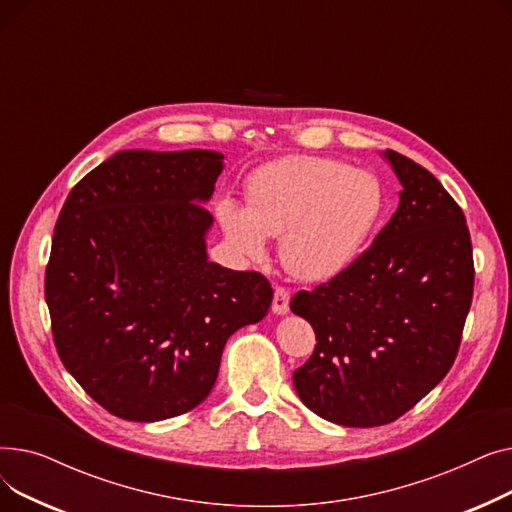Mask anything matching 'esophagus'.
<instances>
[{"mask_svg":"<svg viewBox=\"0 0 512 512\" xmlns=\"http://www.w3.org/2000/svg\"><path fill=\"white\" fill-rule=\"evenodd\" d=\"M288 303H290V292L284 286H276L274 292V303H272V311L276 315H286L288 313Z\"/></svg>","mask_w":512,"mask_h":512,"instance_id":"esophagus-1","label":"esophagus"}]
</instances>
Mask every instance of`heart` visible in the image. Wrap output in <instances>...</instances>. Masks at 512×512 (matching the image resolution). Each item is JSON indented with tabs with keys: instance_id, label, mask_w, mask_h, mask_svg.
Listing matches in <instances>:
<instances>
[{
	"instance_id": "b5f03b06",
	"label": "heart",
	"mask_w": 512,
	"mask_h": 512,
	"mask_svg": "<svg viewBox=\"0 0 512 512\" xmlns=\"http://www.w3.org/2000/svg\"><path fill=\"white\" fill-rule=\"evenodd\" d=\"M247 209L218 205L230 247L263 259L265 236H282L286 270L307 282L338 276L361 253L384 211L382 184L330 157H286L261 168L247 188Z\"/></svg>"
}]
</instances>
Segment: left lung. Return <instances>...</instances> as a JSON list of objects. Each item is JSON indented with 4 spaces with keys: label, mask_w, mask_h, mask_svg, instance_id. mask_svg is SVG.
<instances>
[{
    "label": "left lung",
    "mask_w": 512,
    "mask_h": 512,
    "mask_svg": "<svg viewBox=\"0 0 512 512\" xmlns=\"http://www.w3.org/2000/svg\"><path fill=\"white\" fill-rule=\"evenodd\" d=\"M400 203L373 245L330 282L292 297L315 351L292 382L305 407L344 427L396 421L452 367L473 299L463 209L413 159L384 151Z\"/></svg>",
    "instance_id": "1"
}]
</instances>
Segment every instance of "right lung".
<instances>
[{"instance_id": "add662e5", "label": "right lung", "mask_w": 512, "mask_h": 512, "mask_svg": "<svg viewBox=\"0 0 512 512\" xmlns=\"http://www.w3.org/2000/svg\"><path fill=\"white\" fill-rule=\"evenodd\" d=\"M222 170L218 151H118L60 211L45 270L53 342L72 378L120 419L201 405L226 340L272 305L261 274L207 257L203 205Z\"/></svg>"}]
</instances>
